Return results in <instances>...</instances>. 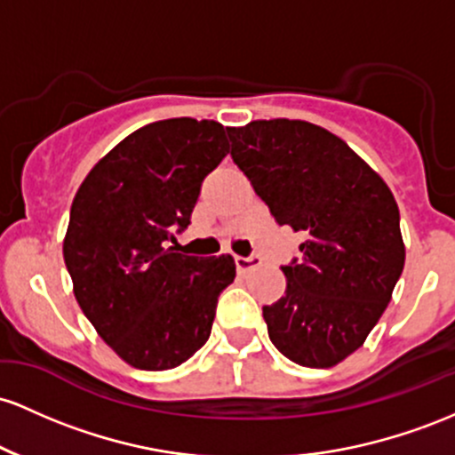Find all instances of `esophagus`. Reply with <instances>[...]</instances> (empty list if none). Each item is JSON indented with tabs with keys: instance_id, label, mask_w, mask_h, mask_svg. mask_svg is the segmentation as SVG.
Instances as JSON below:
<instances>
[{
	"instance_id": "esophagus-1",
	"label": "esophagus",
	"mask_w": 455,
	"mask_h": 455,
	"mask_svg": "<svg viewBox=\"0 0 455 455\" xmlns=\"http://www.w3.org/2000/svg\"><path fill=\"white\" fill-rule=\"evenodd\" d=\"M234 262H236V268L241 270V273H247V270H251L253 267H258L259 258H258V255H249V258L236 255V258H234Z\"/></svg>"
}]
</instances>
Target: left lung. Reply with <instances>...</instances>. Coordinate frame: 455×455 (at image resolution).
<instances>
[{
	"mask_svg": "<svg viewBox=\"0 0 455 455\" xmlns=\"http://www.w3.org/2000/svg\"><path fill=\"white\" fill-rule=\"evenodd\" d=\"M228 135L275 221L307 236L299 262L282 267L285 294L262 309L268 338L303 367L338 365L363 346L404 270L395 197L344 140L311 122L255 120Z\"/></svg>",
	"mask_w": 455,
	"mask_h": 455,
	"instance_id": "1",
	"label": "left lung"
}]
</instances>
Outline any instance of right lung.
I'll return each mask as SVG.
<instances>
[{
  "instance_id": "add662e5",
  "label": "right lung",
  "mask_w": 455,
  "mask_h": 455,
  "mask_svg": "<svg viewBox=\"0 0 455 455\" xmlns=\"http://www.w3.org/2000/svg\"><path fill=\"white\" fill-rule=\"evenodd\" d=\"M229 152L214 120L141 126L76 188L64 236L73 292L96 333L137 370H173L211 338L217 299L236 277L232 255L178 253L204 178Z\"/></svg>"
}]
</instances>
